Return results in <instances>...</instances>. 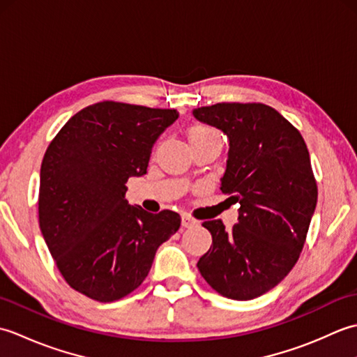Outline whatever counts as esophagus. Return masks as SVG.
Here are the masks:
<instances>
[{
	"label": "esophagus",
	"instance_id": "esophagus-1",
	"mask_svg": "<svg viewBox=\"0 0 357 357\" xmlns=\"http://www.w3.org/2000/svg\"><path fill=\"white\" fill-rule=\"evenodd\" d=\"M198 224V221L196 219H193L192 216H188L187 213L183 215V227H185V229H190V227Z\"/></svg>",
	"mask_w": 357,
	"mask_h": 357
}]
</instances>
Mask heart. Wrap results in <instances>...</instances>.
Segmentation results:
<instances>
[{
  "mask_svg": "<svg viewBox=\"0 0 357 357\" xmlns=\"http://www.w3.org/2000/svg\"><path fill=\"white\" fill-rule=\"evenodd\" d=\"M216 132L213 128H210L207 126H193L190 130H188V139H196V138H204V136L208 135H215Z\"/></svg>",
  "mask_w": 357,
  "mask_h": 357,
  "instance_id": "heart-1",
  "label": "heart"
}]
</instances>
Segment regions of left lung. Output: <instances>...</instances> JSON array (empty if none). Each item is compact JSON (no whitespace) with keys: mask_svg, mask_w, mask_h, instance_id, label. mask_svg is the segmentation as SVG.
Returning a JSON list of instances; mask_svg holds the SVG:
<instances>
[{"mask_svg":"<svg viewBox=\"0 0 357 357\" xmlns=\"http://www.w3.org/2000/svg\"><path fill=\"white\" fill-rule=\"evenodd\" d=\"M193 116L229 138L222 193L239 202L230 231L219 219L202 225L211 247L198 268L207 284L234 301L276 287L298 262L317 202V185L301 133L265 104L222 102Z\"/></svg>","mask_w":357,"mask_h":357,"instance_id":"left-lung-1","label":"left lung"}]
</instances>
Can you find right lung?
<instances>
[{
	"label": "right lung",
	"instance_id": "obj_1",
	"mask_svg": "<svg viewBox=\"0 0 357 357\" xmlns=\"http://www.w3.org/2000/svg\"><path fill=\"white\" fill-rule=\"evenodd\" d=\"M174 109L102 101L73 115L45 150L40 229L66 282L113 302L147 278L181 216L149 213L126 199V183L147 173L151 149L178 119Z\"/></svg>",
	"mask_w": 357,
	"mask_h": 357
}]
</instances>
